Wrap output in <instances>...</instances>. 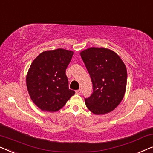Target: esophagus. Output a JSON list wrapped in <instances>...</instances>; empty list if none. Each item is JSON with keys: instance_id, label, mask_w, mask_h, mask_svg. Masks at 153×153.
I'll return each mask as SVG.
<instances>
[{"instance_id": "1", "label": "esophagus", "mask_w": 153, "mask_h": 153, "mask_svg": "<svg viewBox=\"0 0 153 153\" xmlns=\"http://www.w3.org/2000/svg\"><path fill=\"white\" fill-rule=\"evenodd\" d=\"M75 93H76V94H77V95H80L81 93V89L76 90V91H75Z\"/></svg>"}]
</instances>
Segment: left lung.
Listing matches in <instances>:
<instances>
[{
    "mask_svg": "<svg viewBox=\"0 0 153 153\" xmlns=\"http://www.w3.org/2000/svg\"><path fill=\"white\" fill-rule=\"evenodd\" d=\"M80 54L93 87L92 95L85 98L87 108L96 115L112 111L126 91V66L118 54L105 48L91 47Z\"/></svg>",
    "mask_w": 153,
    "mask_h": 153,
    "instance_id": "obj_1",
    "label": "left lung"
}]
</instances>
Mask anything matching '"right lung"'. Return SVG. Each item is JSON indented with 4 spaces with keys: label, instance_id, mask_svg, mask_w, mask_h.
Instances as JSON below:
<instances>
[{
    "label": "right lung",
    "instance_id": "add662e5",
    "mask_svg": "<svg viewBox=\"0 0 153 153\" xmlns=\"http://www.w3.org/2000/svg\"><path fill=\"white\" fill-rule=\"evenodd\" d=\"M73 53L63 49L45 51L31 63L26 76L27 89L41 110L57 111L75 94L69 89L65 74Z\"/></svg>",
    "mask_w": 153,
    "mask_h": 153
}]
</instances>
